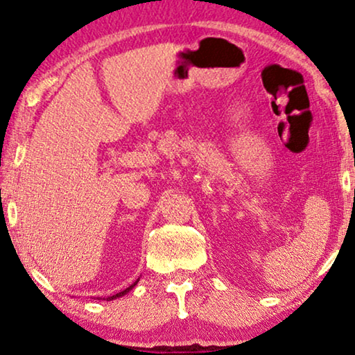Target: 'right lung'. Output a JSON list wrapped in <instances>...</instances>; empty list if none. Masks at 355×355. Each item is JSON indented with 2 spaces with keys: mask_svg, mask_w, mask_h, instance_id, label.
<instances>
[{
  "mask_svg": "<svg viewBox=\"0 0 355 355\" xmlns=\"http://www.w3.org/2000/svg\"><path fill=\"white\" fill-rule=\"evenodd\" d=\"M137 283H139V279H137V281H135V283H134V284H130V286H129V288H125L124 291H121V293H118V294H114V295H110V297H106V300H113V299L123 297V295H124V294H128V293H129V291H130V289H132V288H134V286H135V284H137Z\"/></svg>",
  "mask_w": 355,
  "mask_h": 355,
  "instance_id": "obj_1",
  "label": "right lung"
}]
</instances>
